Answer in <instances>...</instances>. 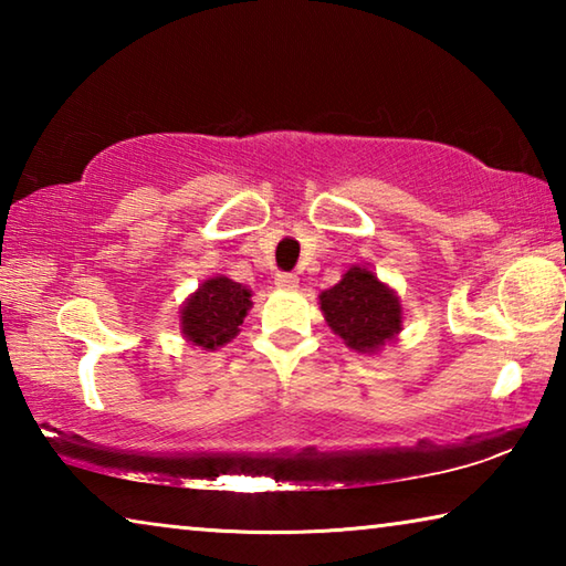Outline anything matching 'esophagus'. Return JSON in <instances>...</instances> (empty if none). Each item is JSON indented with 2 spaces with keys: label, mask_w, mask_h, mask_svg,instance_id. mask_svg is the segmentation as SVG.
Listing matches in <instances>:
<instances>
[{
  "label": "esophagus",
  "mask_w": 566,
  "mask_h": 566,
  "mask_svg": "<svg viewBox=\"0 0 566 566\" xmlns=\"http://www.w3.org/2000/svg\"><path fill=\"white\" fill-rule=\"evenodd\" d=\"M274 284L280 286V290H296V286H300V276L292 272H280L274 276Z\"/></svg>",
  "instance_id": "esophagus-1"
}]
</instances>
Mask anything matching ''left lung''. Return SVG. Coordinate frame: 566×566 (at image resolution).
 <instances>
[{
  "instance_id": "obj_1",
  "label": "left lung",
  "mask_w": 566,
  "mask_h": 566,
  "mask_svg": "<svg viewBox=\"0 0 566 566\" xmlns=\"http://www.w3.org/2000/svg\"><path fill=\"white\" fill-rule=\"evenodd\" d=\"M319 310L329 329L359 354H379L397 342L405 322L397 292L361 264H352L337 284L319 294Z\"/></svg>"
}]
</instances>
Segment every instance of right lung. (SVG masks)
Here are the masks:
<instances>
[{
    "label": "right lung",
    "instance_id": "right-lung-1",
    "mask_svg": "<svg viewBox=\"0 0 566 566\" xmlns=\"http://www.w3.org/2000/svg\"><path fill=\"white\" fill-rule=\"evenodd\" d=\"M249 310H252V290L224 274L209 276L181 304V337L199 349L214 352L237 337Z\"/></svg>",
    "mask_w": 566,
    "mask_h": 566
}]
</instances>
